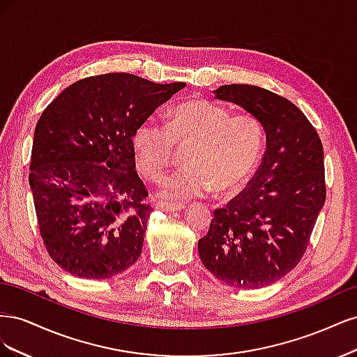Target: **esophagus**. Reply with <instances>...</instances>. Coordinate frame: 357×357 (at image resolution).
Masks as SVG:
<instances>
[{"label": "esophagus", "instance_id": "esophagus-1", "mask_svg": "<svg viewBox=\"0 0 357 357\" xmlns=\"http://www.w3.org/2000/svg\"><path fill=\"white\" fill-rule=\"evenodd\" d=\"M155 208L156 210H162V211H167V213H177L185 210V205H180V204H169L165 201H158L155 204Z\"/></svg>", "mask_w": 357, "mask_h": 357}]
</instances>
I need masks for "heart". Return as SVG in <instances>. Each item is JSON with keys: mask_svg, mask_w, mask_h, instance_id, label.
Listing matches in <instances>:
<instances>
[{"mask_svg": "<svg viewBox=\"0 0 357 357\" xmlns=\"http://www.w3.org/2000/svg\"><path fill=\"white\" fill-rule=\"evenodd\" d=\"M174 144H190L186 168L162 181L159 195L183 202L214 189L228 193L253 176L264 149V132L252 116H231L208 100L183 102L167 114V126L149 117L132 137L135 164L142 174L159 180L169 165Z\"/></svg>", "mask_w": 357, "mask_h": 357, "instance_id": "1", "label": "heart"}]
</instances>
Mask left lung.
Wrapping results in <instances>:
<instances>
[{
  "label": "left lung",
  "mask_w": 357,
  "mask_h": 357,
  "mask_svg": "<svg viewBox=\"0 0 357 357\" xmlns=\"http://www.w3.org/2000/svg\"><path fill=\"white\" fill-rule=\"evenodd\" d=\"M213 93L262 125L266 149L248 188L214 210L198 252L220 282L261 289L289 274L307 250L326 198L323 146L305 114L283 96L252 84H225Z\"/></svg>",
  "instance_id": "1"
}]
</instances>
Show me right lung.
I'll return each instance as SVG.
<instances>
[{
    "mask_svg": "<svg viewBox=\"0 0 357 357\" xmlns=\"http://www.w3.org/2000/svg\"><path fill=\"white\" fill-rule=\"evenodd\" d=\"M185 86L101 74L73 83L43 112L29 186L43 243L63 271L105 280L137 262L153 208L135 171L132 137Z\"/></svg>",
    "mask_w": 357,
    "mask_h": 357,
    "instance_id": "obj_1",
    "label": "right lung"
}]
</instances>
